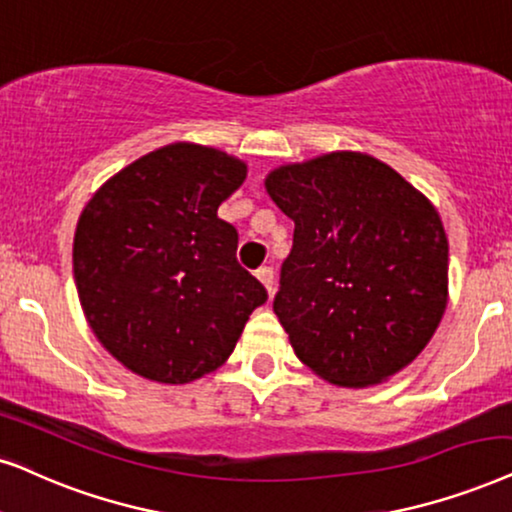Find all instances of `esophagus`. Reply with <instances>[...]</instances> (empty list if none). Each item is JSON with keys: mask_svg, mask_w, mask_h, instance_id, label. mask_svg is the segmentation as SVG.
<instances>
[{"mask_svg": "<svg viewBox=\"0 0 512 512\" xmlns=\"http://www.w3.org/2000/svg\"><path fill=\"white\" fill-rule=\"evenodd\" d=\"M256 277L261 280V284L268 291H272V282H275V270L270 268V265H263V268L256 270Z\"/></svg>", "mask_w": 512, "mask_h": 512, "instance_id": "1", "label": "esophagus"}]
</instances>
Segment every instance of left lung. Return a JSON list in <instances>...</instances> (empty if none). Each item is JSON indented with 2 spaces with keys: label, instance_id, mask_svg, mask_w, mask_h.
<instances>
[{
  "label": "left lung",
  "instance_id": "left-lung-1",
  "mask_svg": "<svg viewBox=\"0 0 512 512\" xmlns=\"http://www.w3.org/2000/svg\"><path fill=\"white\" fill-rule=\"evenodd\" d=\"M265 190L294 221L272 310L298 360L345 388L414 362L447 308L449 244L433 204L362 152L287 164Z\"/></svg>",
  "mask_w": 512,
  "mask_h": 512
}]
</instances>
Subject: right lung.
Returning <instances> with one entry per match:
<instances>
[{
  "label": "right lung",
  "mask_w": 512,
  "mask_h": 512,
  "mask_svg": "<svg viewBox=\"0 0 512 512\" xmlns=\"http://www.w3.org/2000/svg\"><path fill=\"white\" fill-rule=\"evenodd\" d=\"M247 164L171 143L103 183L79 216L72 268L86 322L108 353L157 383L221 367L268 291L237 263L218 207Z\"/></svg>",
  "instance_id": "right-lung-1"
}]
</instances>
